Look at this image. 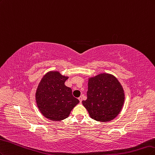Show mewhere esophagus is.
Segmentation results:
<instances>
[{
    "label": "esophagus",
    "instance_id": "1",
    "mask_svg": "<svg viewBox=\"0 0 155 155\" xmlns=\"http://www.w3.org/2000/svg\"><path fill=\"white\" fill-rule=\"evenodd\" d=\"M78 100L80 101V102H82V97H80L79 98H78Z\"/></svg>",
    "mask_w": 155,
    "mask_h": 155
}]
</instances>
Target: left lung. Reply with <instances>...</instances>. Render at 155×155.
I'll list each match as a JSON object with an SVG mask.
<instances>
[{
	"instance_id": "8db88e82",
	"label": "left lung",
	"mask_w": 155,
	"mask_h": 155,
	"mask_svg": "<svg viewBox=\"0 0 155 155\" xmlns=\"http://www.w3.org/2000/svg\"><path fill=\"white\" fill-rule=\"evenodd\" d=\"M87 98L82 101L89 116L97 121L109 122L122 111L125 101L123 87L111 74L100 73L88 78Z\"/></svg>"
}]
</instances>
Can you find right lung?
I'll list each match as a JSON object with an SVG mask.
<instances>
[{"mask_svg":"<svg viewBox=\"0 0 155 155\" xmlns=\"http://www.w3.org/2000/svg\"><path fill=\"white\" fill-rule=\"evenodd\" d=\"M68 76L58 71H49L40 81L35 93L37 106L42 115L58 122L68 118L79 101L72 94L70 87L64 84Z\"/></svg>","mask_w":155,"mask_h":155,"instance_id":"right-lung-1","label":"right lung"}]
</instances>
